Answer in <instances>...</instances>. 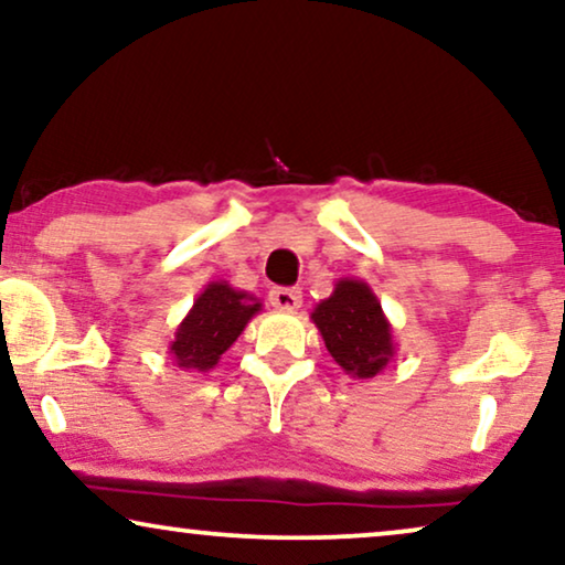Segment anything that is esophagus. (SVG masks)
Listing matches in <instances>:
<instances>
[{"instance_id": "34e87169", "label": "esophagus", "mask_w": 565, "mask_h": 565, "mask_svg": "<svg viewBox=\"0 0 565 565\" xmlns=\"http://www.w3.org/2000/svg\"><path fill=\"white\" fill-rule=\"evenodd\" d=\"M269 303L280 308V311H296L303 303V296L296 288H275L269 290Z\"/></svg>"}]
</instances>
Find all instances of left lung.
<instances>
[{"mask_svg": "<svg viewBox=\"0 0 565 565\" xmlns=\"http://www.w3.org/2000/svg\"><path fill=\"white\" fill-rule=\"evenodd\" d=\"M311 321L337 365L358 381L383 373L396 354L391 321L365 280L342 277L334 292L313 308Z\"/></svg>", "mask_w": 565, "mask_h": 565, "instance_id": "left-lung-1", "label": "left lung"}]
</instances>
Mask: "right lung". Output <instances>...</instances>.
<instances>
[{
	"mask_svg": "<svg viewBox=\"0 0 565 565\" xmlns=\"http://www.w3.org/2000/svg\"><path fill=\"white\" fill-rule=\"evenodd\" d=\"M259 311L262 300L252 292L231 288L226 280L207 282L177 327L169 354L177 367L207 373Z\"/></svg>",
	"mask_w": 565,
	"mask_h": 565,
	"instance_id": "add662e5",
	"label": "right lung"
}]
</instances>
